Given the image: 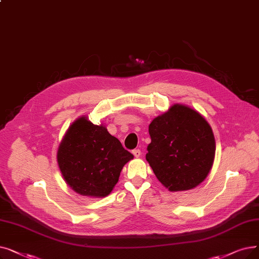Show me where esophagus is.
I'll list each match as a JSON object with an SVG mask.
<instances>
[{"mask_svg": "<svg viewBox=\"0 0 259 259\" xmlns=\"http://www.w3.org/2000/svg\"><path fill=\"white\" fill-rule=\"evenodd\" d=\"M132 153H133V155L136 156V157H140L141 154H142V152H141L140 149H134V150H132Z\"/></svg>", "mask_w": 259, "mask_h": 259, "instance_id": "obj_1", "label": "esophagus"}]
</instances>
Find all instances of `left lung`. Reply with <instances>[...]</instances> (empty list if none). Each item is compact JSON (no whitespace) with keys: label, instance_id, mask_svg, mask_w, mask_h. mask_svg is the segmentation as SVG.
<instances>
[{"label":"left lung","instance_id":"8db88e82","mask_svg":"<svg viewBox=\"0 0 259 259\" xmlns=\"http://www.w3.org/2000/svg\"><path fill=\"white\" fill-rule=\"evenodd\" d=\"M149 134L146 160L168 190H188L204 181L216 143L209 123L199 112L176 104L151 121Z\"/></svg>","mask_w":259,"mask_h":259}]
</instances>
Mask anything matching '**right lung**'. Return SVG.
Masks as SVG:
<instances>
[{"instance_id":"1","label":"right lung","mask_w":259,"mask_h":259,"mask_svg":"<svg viewBox=\"0 0 259 259\" xmlns=\"http://www.w3.org/2000/svg\"><path fill=\"white\" fill-rule=\"evenodd\" d=\"M133 154L103 125L85 116L76 119L63 137L57 162L66 184L77 194L103 198L118 182L122 167Z\"/></svg>"}]
</instances>
